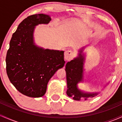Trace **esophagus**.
Segmentation results:
<instances>
[{"instance_id": "1", "label": "esophagus", "mask_w": 122, "mask_h": 122, "mask_svg": "<svg viewBox=\"0 0 122 122\" xmlns=\"http://www.w3.org/2000/svg\"><path fill=\"white\" fill-rule=\"evenodd\" d=\"M74 56V53L71 50H67L64 53V58L66 61H69L72 60L73 57Z\"/></svg>"}]
</instances>
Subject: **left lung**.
<instances>
[{"mask_svg": "<svg viewBox=\"0 0 122 122\" xmlns=\"http://www.w3.org/2000/svg\"><path fill=\"white\" fill-rule=\"evenodd\" d=\"M84 47L79 50L78 57L66 63L65 66L66 75L67 89L66 94L75 100H81L84 98L85 100L88 98L93 97L98 95L97 92L89 93L84 92L78 88L77 84L83 81L84 62L85 61L84 55L82 54Z\"/></svg>", "mask_w": 122, "mask_h": 122, "instance_id": "8db88e82", "label": "left lung"}]
</instances>
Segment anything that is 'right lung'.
<instances>
[{
	"label": "right lung",
	"mask_w": 122,
	"mask_h": 122,
	"mask_svg": "<svg viewBox=\"0 0 122 122\" xmlns=\"http://www.w3.org/2000/svg\"><path fill=\"white\" fill-rule=\"evenodd\" d=\"M50 20L49 15L43 14L28 16L19 25L10 42L5 58L7 74L18 91L29 97L45 94L49 80L65 62L64 51L35 45V27Z\"/></svg>",
	"instance_id": "add662e5"
}]
</instances>
